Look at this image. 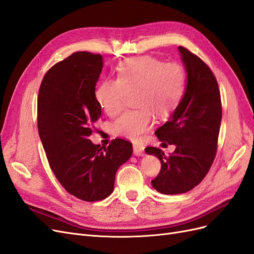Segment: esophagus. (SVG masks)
Returning <instances> with one entry per match:
<instances>
[{
    "label": "esophagus",
    "instance_id": "1",
    "mask_svg": "<svg viewBox=\"0 0 254 254\" xmlns=\"http://www.w3.org/2000/svg\"><path fill=\"white\" fill-rule=\"evenodd\" d=\"M133 153L134 156L142 157L144 156V147L140 144H133Z\"/></svg>",
    "mask_w": 254,
    "mask_h": 254
}]
</instances>
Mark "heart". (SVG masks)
Returning a JSON list of instances; mask_svg holds the SVG:
<instances>
[{
  "label": "heart",
  "mask_w": 254,
  "mask_h": 254,
  "mask_svg": "<svg viewBox=\"0 0 254 254\" xmlns=\"http://www.w3.org/2000/svg\"><path fill=\"white\" fill-rule=\"evenodd\" d=\"M187 74L177 63L152 57L124 61L118 67V79L99 83L95 97L101 108L115 117L124 109L129 93H133L139 109L126 111L113 124L114 133L129 140H139L151 127L153 114L165 119L179 106L184 94Z\"/></svg>",
  "instance_id": "1"
}]
</instances>
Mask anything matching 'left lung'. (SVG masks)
Returning <instances> with one entry per match:
<instances>
[{
  "label": "left lung",
  "mask_w": 254,
  "mask_h": 254,
  "mask_svg": "<svg viewBox=\"0 0 254 254\" xmlns=\"http://www.w3.org/2000/svg\"><path fill=\"white\" fill-rule=\"evenodd\" d=\"M178 51L187 71L186 92L168 121L155 132L160 141L175 145L176 149L168 157L156 147L145 149L161 161V171L151 184L164 195L187 193L202 181L216 155L221 122L214 74L187 49L179 47Z\"/></svg>",
  "instance_id": "obj_1"
}]
</instances>
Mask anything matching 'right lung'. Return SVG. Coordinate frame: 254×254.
I'll return each instance as SVG.
<instances>
[{
    "mask_svg": "<svg viewBox=\"0 0 254 254\" xmlns=\"http://www.w3.org/2000/svg\"><path fill=\"white\" fill-rule=\"evenodd\" d=\"M103 66L98 54L76 52L50 68L38 95V130L52 171L67 193L90 202L111 195L115 174L132 155L126 140L107 148L89 140L102 115L95 86Z\"/></svg>",
    "mask_w": 254,
    "mask_h": 254,
    "instance_id": "right-lung-1",
    "label": "right lung"
}]
</instances>
